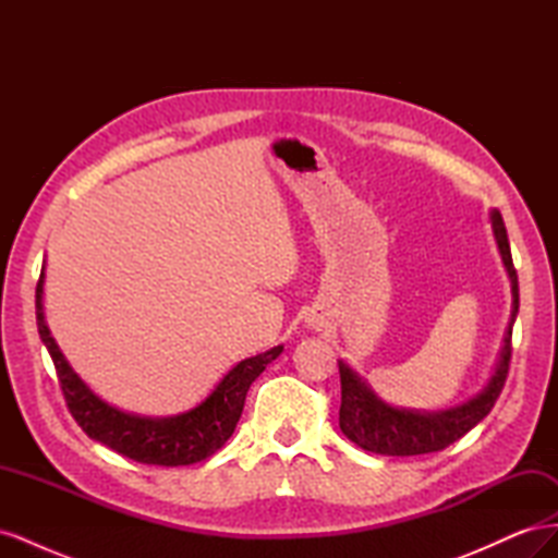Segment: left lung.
I'll return each instance as SVG.
<instances>
[{"label":"left lung","instance_id":"8db88e82","mask_svg":"<svg viewBox=\"0 0 558 558\" xmlns=\"http://www.w3.org/2000/svg\"><path fill=\"white\" fill-rule=\"evenodd\" d=\"M494 234L500 248V256L508 275L512 281V320L508 335H505V347L500 353V363L492 381L486 384L484 391L468 400L465 404L447 412L435 414H421L408 410H393L381 402L365 381L353 375L351 369L340 363V381H342V404H340V428L351 442H356L361 449L381 453V456H418V453H433L442 451L451 442L461 440V437L475 428L480 421L492 412L496 404L505 379L510 373V359H512V326L519 312V281L517 269L512 263V251L508 242V230H505L500 211L492 214Z\"/></svg>","mask_w":558,"mask_h":558}]
</instances>
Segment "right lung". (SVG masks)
Wrapping results in <instances>:
<instances>
[{"mask_svg": "<svg viewBox=\"0 0 558 558\" xmlns=\"http://www.w3.org/2000/svg\"><path fill=\"white\" fill-rule=\"evenodd\" d=\"M41 293L44 269L37 283V326L41 342L46 344L50 359H53L66 410H70L76 424L93 440L123 453L125 459L146 465H191L209 459L211 453L221 449L242 416L248 386L283 351V347H275L260 353V356L238 363L221 379V384L214 388L211 396L191 412L172 418L134 416L99 400L76 377L70 363L64 361L56 340L50 337L44 320Z\"/></svg>", "mask_w": 558, "mask_h": 558, "instance_id": "add662e5", "label": "right lung"}]
</instances>
